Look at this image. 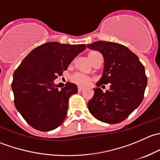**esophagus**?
<instances>
[{"mask_svg": "<svg viewBox=\"0 0 160 160\" xmlns=\"http://www.w3.org/2000/svg\"><path fill=\"white\" fill-rule=\"evenodd\" d=\"M77 89H78V91H82V90L84 89V88L81 86H78V88H77Z\"/></svg>", "mask_w": 160, "mask_h": 160, "instance_id": "esophagus-1", "label": "esophagus"}]
</instances>
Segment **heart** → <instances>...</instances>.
Returning <instances> with one entry per match:
<instances>
[{
  "mask_svg": "<svg viewBox=\"0 0 160 160\" xmlns=\"http://www.w3.org/2000/svg\"><path fill=\"white\" fill-rule=\"evenodd\" d=\"M100 53L97 51H92L89 53V58L91 60L92 62H93V61L96 59L97 56L99 55ZM92 80V77L90 76L84 75L83 73H80V72H75L72 75H71L70 77V80L72 83H76L77 85H81V86H87L88 84H89L90 80Z\"/></svg>",
  "mask_w": 160,
  "mask_h": 160,
  "instance_id": "b5f03b06",
  "label": "heart"
}]
</instances>
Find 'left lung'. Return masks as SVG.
<instances>
[{
    "mask_svg": "<svg viewBox=\"0 0 160 160\" xmlns=\"http://www.w3.org/2000/svg\"><path fill=\"white\" fill-rule=\"evenodd\" d=\"M104 56L102 77L97 83L93 98L88 102L90 114L108 124L122 122L139 106L144 98L147 77L138 56L126 46L111 42L98 41L88 45ZM110 83L103 93L99 87ZM105 87V86H104Z\"/></svg>",
    "mask_w": 160,
    "mask_h": 160,
    "instance_id": "left-lung-1",
    "label": "left lung"
}]
</instances>
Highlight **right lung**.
I'll return each mask as SVG.
<instances>
[{"label":"right lung","mask_w":160,"mask_h":160,"mask_svg":"<svg viewBox=\"0 0 160 160\" xmlns=\"http://www.w3.org/2000/svg\"><path fill=\"white\" fill-rule=\"evenodd\" d=\"M85 49L83 44L44 43L32 50L14 71L11 83L14 105L32 128L48 132L62 123L69 98L77 93V86L67 82L59 90L53 81Z\"/></svg>","instance_id":"right-lung-1"}]
</instances>
